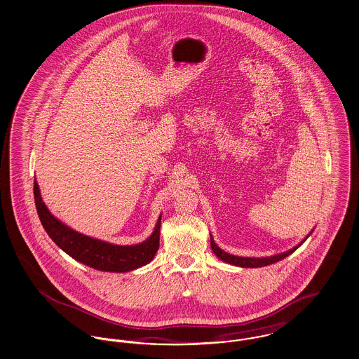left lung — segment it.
<instances>
[{
    "label": "left lung",
    "instance_id": "8db88e82",
    "mask_svg": "<svg viewBox=\"0 0 359 359\" xmlns=\"http://www.w3.org/2000/svg\"><path fill=\"white\" fill-rule=\"evenodd\" d=\"M314 229L304 237V239L302 242H299L296 246H293L292 249L286 250V252H282L278 255H273V256H267V257H242V256H234V255H230L227 252H224L223 249H220L216 242L213 241V237L210 236V248L213 250V253L220 259L223 260L224 263H229L231 266H237V267H243V269H256V267H264V266H270V264H274L279 260L287 257L289 255H292L299 246H302L304 243V241L309 238L311 234H313Z\"/></svg>",
    "mask_w": 359,
    "mask_h": 359
}]
</instances>
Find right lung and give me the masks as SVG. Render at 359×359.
Wrapping results in <instances>:
<instances>
[{
    "mask_svg": "<svg viewBox=\"0 0 359 359\" xmlns=\"http://www.w3.org/2000/svg\"><path fill=\"white\" fill-rule=\"evenodd\" d=\"M34 199L41 224L48 236L74 260L95 270L107 273H128L136 270L149 264L160 248L162 215L149 238L136 245H117L81 234L55 217L41 198L37 180H34Z\"/></svg>",
    "mask_w": 359,
    "mask_h": 359,
    "instance_id": "1",
    "label": "right lung"
}]
</instances>
